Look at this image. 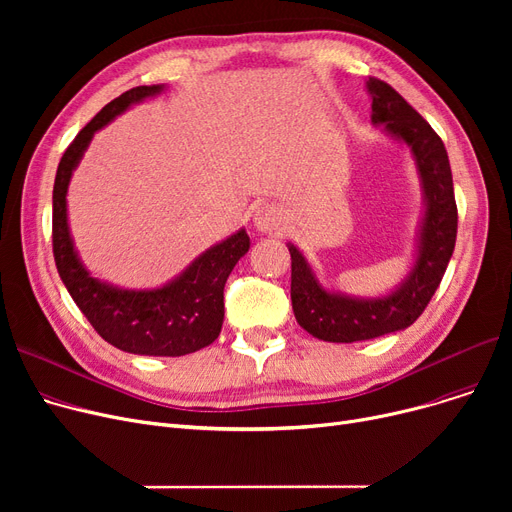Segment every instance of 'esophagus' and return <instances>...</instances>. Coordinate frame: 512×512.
I'll return each mask as SVG.
<instances>
[{"label": "esophagus", "instance_id": "1", "mask_svg": "<svg viewBox=\"0 0 512 512\" xmlns=\"http://www.w3.org/2000/svg\"><path fill=\"white\" fill-rule=\"evenodd\" d=\"M284 220L282 209L276 205H263L255 211V228L261 232H272L276 230Z\"/></svg>", "mask_w": 512, "mask_h": 512}]
</instances>
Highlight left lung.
Returning a JSON list of instances; mask_svg holds the SVG:
<instances>
[{"mask_svg":"<svg viewBox=\"0 0 512 512\" xmlns=\"http://www.w3.org/2000/svg\"><path fill=\"white\" fill-rule=\"evenodd\" d=\"M371 122L384 124L396 139L405 141L423 180L427 211L419 255L409 280L382 299H351L321 288L301 251L290 245V299L299 326L326 342L371 340L409 328L432 301L454 251L459 211H456L452 172L446 147L436 130L388 83L369 76Z\"/></svg>","mask_w":512,"mask_h":512,"instance_id":"8db88e82","label":"left lung"}]
</instances>
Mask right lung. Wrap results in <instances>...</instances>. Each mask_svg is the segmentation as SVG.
Instances as JSON below:
<instances>
[{"instance_id": "add662e5", "label": "right lung", "mask_w": 512, "mask_h": 512, "mask_svg": "<svg viewBox=\"0 0 512 512\" xmlns=\"http://www.w3.org/2000/svg\"><path fill=\"white\" fill-rule=\"evenodd\" d=\"M161 85L134 87L80 130L64 151L53 184V257L70 297L95 332L120 351L151 357L195 353L220 336L224 321V286L238 259L249 251V236L238 230L205 251L174 282L157 290H120L89 276L80 265L66 218V191L72 170L83 157L93 134L112 122L128 105L159 93Z\"/></svg>"}]
</instances>
